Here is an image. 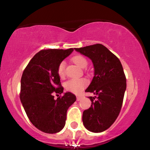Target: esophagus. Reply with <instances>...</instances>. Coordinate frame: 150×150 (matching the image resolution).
Here are the masks:
<instances>
[{"label": "esophagus", "mask_w": 150, "mask_h": 150, "mask_svg": "<svg viewBox=\"0 0 150 150\" xmlns=\"http://www.w3.org/2000/svg\"><path fill=\"white\" fill-rule=\"evenodd\" d=\"M81 99H82V97H81V96H77V98H76L77 101H80L81 100Z\"/></svg>", "instance_id": "obj_1"}]
</instances>
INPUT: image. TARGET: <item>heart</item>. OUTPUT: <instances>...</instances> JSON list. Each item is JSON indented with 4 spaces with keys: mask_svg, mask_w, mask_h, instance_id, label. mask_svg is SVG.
<instances>
[{
    "mask_svg": "<svg viewBox=\"0 0 150 150\" xmlns=\"http://www.w3.org/2000/svg\"><path fill=\"white\" fill-rule=\"evenodd\" d=\"M72 61L78 67L84 68L87 65L86 58L82 56H76L72 58ZM65 63L64 61L61 62L58 65V74L60 76H63L65 74ZM87 81L85 79H73L67 81L65 83V87L69 92H71L74 94H79L82 92L83 88L86 86Z\"/></svg>",
    "mask_w": 150,
    "mask_h": 150,
    "instance_id": "1",
    "label": "heart"
}]
</instances>
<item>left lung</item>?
Listing matches in <instances>:
<instances>
[{
	"mask_svg": "<svg viewBox=\"0 0 150 150\" xmlns=\"http://www.w3.org/2000/svg\"><path fill=\"white\" fill-rule=\"evenodd\" d=\"M74 50L88 57L94 68V76L85 92L96 96L89 97L92 105L83 112V125L94 133L104 132L114 123L121 109L126 90L123 68L119 59L101 44Z\"/></svg>",
	"mask_w": 150,
	"mask_h": 150,
	"instance_id": "obj_1",
	"label": "left lung"
}]
</instances>
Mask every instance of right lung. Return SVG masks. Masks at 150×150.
<instances>
[{
	"label": "right lung",
	"instance_id": "obj_1",
	"mask_svg": "<svg viewBox=\"0 0 150 150\" xmlns=\"http://www.w3.org/2000/svg\"><path fill=\"white\" fill-rule=\"evenodd\" d=\"M73 51V48L41 50L32 58L21 77L23 108L31 122L45 133L55 134L63 129L68 108L76 100L69 92L57 99L53 96L63 92L58 67Z\"/></svg>",
	"mask_w": 150,
	"mask_h": 150
}]
</instances>
